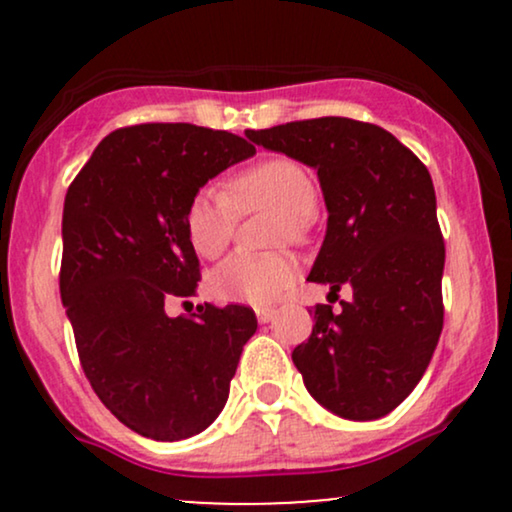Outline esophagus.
Returning a JSON list of instances; mask_svg holds the SVG:
<instances>
[{
  "mask_svg": "<svg viewBox=\"0 0 512 512\" xmlns=\"http://www.w3.org/2000/svg\"><path fill=\"white\" fill-rule=\"evenodd\" d=\"M255 315H257V320L262 322V325H267V322H272V320H274L276 310H274V308H257V310H255Z\"/></svg>",
  "mask_w": 512,
  "mask_h": 512,
  "instance_id": "1",
  "label": "esophagus"
}]
</instances>
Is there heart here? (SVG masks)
Wrapping results in <instances>:
<instances>
[{"label": "heart", "mask_w": 512, "mask_h": 512, "mask_svg": "<svg viewBox=\"0 0 512 512\" xmlns=\"http://www.w3.org/2000/svg\"><path fill=\"white\" fill-rule=\"evenodd\" d=\"M231 194L204 187L185 209V233L202 257H219L233 238L240 209L274 207L281 211L276 236L301 240L317 207L313 175L291 158H267L231 182ZM298 260L289 252L274 255H231L211 272L209 289L226 303H272L298 279Z\"/></svg>", "instance_id": "obj_1"}]
</instances>
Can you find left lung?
<instances>
[{
  "label": "left lung",
  "mask_w": 512,
  "mask_h": 512,
  "mask_svg": "<svg viewBox=\"0 0 512 512\" xmlns=\"http://www.w3.org/2000/svg\"><path fill=\"white\" fill-rule=\"evenodd\" d=\"M245 137L317 170L327 231L308 281L351 289L342 313L315 305L313 334L293 349L305 387L342 419L390 414L424 378L443 332L445 245L431 175L387 129L349 117Z\"/></svg>",
  "instance_id": "8db88e82"
}]
</instances>
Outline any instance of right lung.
Segmentation results:
<instances>
[{"label":"right lung","instance_id":"right-lung-1","mask_svg":"<svg viewBox=\"0 0 512 512\" xmlns=\"http://www.w3.org/2000/svg\"><path fill=\"white\" fill-rule=\"evenodd\" d=\"M255 156L219 129L151 122L110 132L69 185L62 214L60 296L93 392L151 440H185L226 407L243 346L257 330L245 305H199V260L185 209L211 178Z\"/></svg>","mask_w":512,"mask_h":512}]
</instances>
